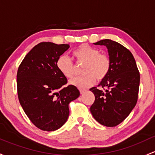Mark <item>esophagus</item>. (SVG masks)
I'll use <instances>...</instances> for the list:
<instances>
[{
    "label": "esophagus",
    "mask_w": 155,
    "mask_h": 155,
    "mask_svg": "<svg viewBox=\"0 0 155 155\" xmlns=\"http://www.w3.org/2000/svg\"><path fill=\"white\" fill-rule=\"evenodd\" d=\"M85 91H86V89H84V88L79 89V92H80V94H83V93H84Z\"/></svg>",
    "instance_id": "1"
}]
</instances>
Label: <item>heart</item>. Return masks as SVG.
Returning a JSON list of instances; mask_svg holds the SVG:
<instances>
[{
  "label": "heart",
  "mask_w": 155,
  "mask_h": 155,
  "mask_svg": "<svg viewBox=\"0 0 155 155\" xmlns=\"http://www.w3.org/2000/svg\"><path fill=\"white\" fill-rule=\"evenodd\" d=\"M72 57L76 64H82L81 71L83 74L71 82V84L79 88L92 85L96 78L97 80H102L110 71L111 61L108 55L100 53L99 49L88 45L84 44L75 49ZM56 67L67 79H72L76 75V65L68 56L63 55L58 57Z\"/></svg>",
  "instance_id": "b5f03b06"
}]
</instances>
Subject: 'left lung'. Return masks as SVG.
Wrapping results in <instances>:
<instances>
[{
	"mask_svg": "<svg viewBox=\"0 0 155 155\" xmlns=\"http://www.w3.org/2000/svg\"><path fill=\"white\" fill-rule=\"evenodd\" d=\"M105 45L111 61L108 74L94 87L95 96L91 106L93 117L100 124L114 127L121 123L136 105L140 86V72L132 53L118 42L104 39L94 43Z\"/></svg>",
	"mask_w": 155,
	"mask_h": 155,
	"instance_id": "left-lung-1",
	"label": "left lung"
}]
</instances>
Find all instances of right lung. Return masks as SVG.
<instances>
[{"instance_id":"right-lung-1","label":"right lung","mask_w":155,"mask_h":155,"mask_svg":"<svg viewBox=\"0 0 155 155\" xmlns=\"http://www.w3.org/2000/svg\"><path fill=\"white\" fill-rule=\"evenodd\" d=\"M69 45L41 42L26 55L17 72L19 102L30 120L43 131H56L66 123L69 103L79 91L69 84L56 67Z\"/></svg>"}]
</instances>
